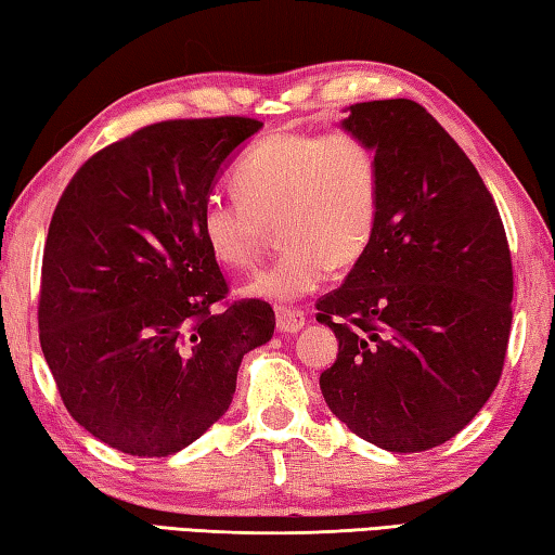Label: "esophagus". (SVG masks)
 <instances>
[{
	"label": "esophagus",
	"mask_w": 555,
	"mask_h": 555,
	"mask_svg": "<svg viewBox=\"0 0 555 555\" xmlns=\"http://www.w3.org/2000/svg\"><path fill=\"white\" fill-rule=\"evenodd\" d=\"M275 319H278V328L283 334H297L307 322L302 309H287V307H278Z\"/></svg>",
	"instance_id": "obj_1"
}]
</instances>
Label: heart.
Wrapping results in <instances>:
<instances>
[{
    "label": "heart",
    "mask_w": 555,
    "mask_h": 555,
    "mask_svg": "<svg viewBox=\"0 0 555 555\" xmlns=\"http://www.w3.org/2000/svg\"><path fill=\"white\" fill-rule=\"evenodd\" d=\"M238 197L211 194L199 209V236L221 268L258 260L278 227V258L243 293L289 299L322 287L332 268L361 260L380 223L383 172L375 149L348 131H278L241 155Z\"/></svg>",
    "instance_id": "1"
}]
</instances>
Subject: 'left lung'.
<instances>
[{"mask_svg":"<svg viewBox=\"0 0 555 555\" xmlns=\"http://www.w3.org/2000/svg\"><path fill=\"white\" fill-rule=\"evenodd\" d=\"M348 112L341 126L380 160V223L344 285L317 302V322L338 338L319 387L361 439L429 451L500 383L514 295L507 233L475 165L422 104Z\"/></svg>","mask_w":555,"mask_h":555,"instance_id":"left-lung-1","label":"left lung"}]
</instances>
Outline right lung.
Listing matches in <instances>:
<instances>
[{"mask_svg":"<svg viewBox=\"0 0 555 555\" xmlns=\"http://www.w3.org/2000/svg\"><path fill=\"white\" fill-rule=\"evenodd\" d=\"M260 121L143 126L67 184L43 248L38 338L73 420L112 449L163 459L229 410L243 356L268 344L262 299L223 309L199 209Z\"/></svg>","mask_w":555,"mask_h":555,"instance_id":"obj_1","label":"right lung"}]
</instances>
